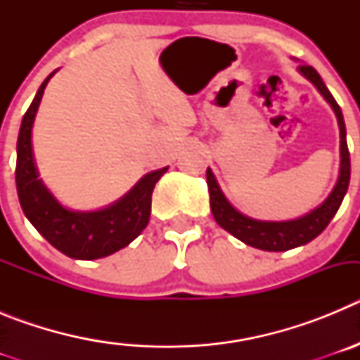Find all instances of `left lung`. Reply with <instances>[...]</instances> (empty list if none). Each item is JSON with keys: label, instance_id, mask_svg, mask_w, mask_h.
I'll use <instances>...</instances> for the list:
<instances>
[{"label": "left lung", "instance_id": "8db88e82", "mask_svg": "<svg viewBox=\"0 0 360 360\" xmlns=\"http://www.w3.org/2000/svg\"><path fill=\"white\" fill-rule=\"evenodd\" d=\"M299 72L303 73L307 79H310L316 84L317 90L321 91V95L328 101L330 106L335 111L339 129H341V174H339L337 186L333 187L332 195L326 198V202L321 207H317L316 211H311L310 214L299 219H292V221H257V219L247 218V216H243L232 207L231 203L225 200L224 193L219 191L211 169H207L211 211L216 224L219 227H224L227 232H231L232 236H236L243 243L256 247V249L270 250V252L295 249L299 245L308 243V241L319 236L321 232L328 227L335 212L341 207L342 198H345L349 184V151L348 144H346V128L341 108L335 103V98L332 97V94H330L316 70L308 65H299Z\"/></svg>", "mask_w": 360, "mask_h": 360}]
</instances>
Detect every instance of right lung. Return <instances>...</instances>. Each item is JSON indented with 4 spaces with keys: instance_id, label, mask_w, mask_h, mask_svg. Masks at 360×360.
I'll return each mask as SVG.
<instances>
[{
    "instance_id": "obj_1",
    "label": "right lung",
    "mask_w": 360,
    "mask_h": 360,
    "mask_svg": "<svg viewBox=\"0 0 360 360\" xmlns=\"http://www.w3.org/2000/svg\"><path fill=\"white\" fill-rule=\"evenodd\" d=\"M53 73L44 79L21 122L18 136L15 187L21 209L30 224L57 250L75 259L110 256L131 243L146 229L151 214L155 184L167 167L146 174L128 195L111 207L97 212H72L61 207L37 178L32 157V124L41 97Z\"/></svg>"
}]
</instances>
